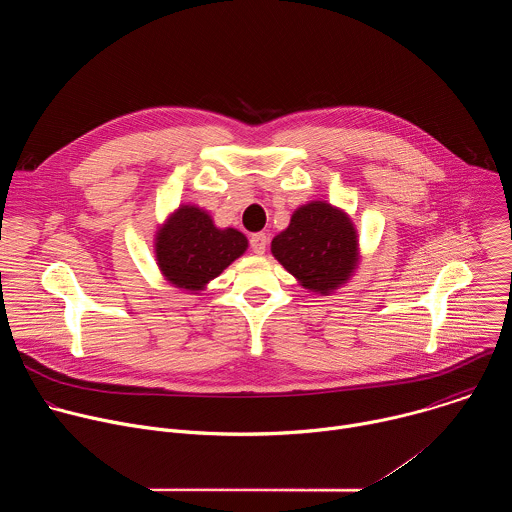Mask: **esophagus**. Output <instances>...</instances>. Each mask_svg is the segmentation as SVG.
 Masks as SVG:
<instances>
[{
    "instance_id": "esophagus-1",
    "label": "esophagus",
    "mask_w": 512,
    "mask_h": 512,
    "mask_svg": "<svg viewBox=\"0 0 512 512\" xmlns=\"http://www.w3.org/2000/svg\"><path fill=\"white\" fill-rule=\"evenodd\" d=\"M249 245H251V251H253L255 255H263L265 249H267V235H265V233H255V235H251Z\"/></svg>"
}]
</instances>
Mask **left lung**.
I'll return each mask as SVG.
<instances>
[{"instance_id":"8db88e82","label":"left lung","mask_w":512,"mask_h":512,"mask_svg":"<svg viewBox=\"0 0 512 512\" xmlns=\"http://www.w3.org/2000/svg\"><path fill=\"white\" fill-rule=\"evenodd\" d=\"M273 257L300 285L328 296L358 265V239L350 216L322 200L291 214L289 227L271 241Z\"/></svg>"}]
</instances>
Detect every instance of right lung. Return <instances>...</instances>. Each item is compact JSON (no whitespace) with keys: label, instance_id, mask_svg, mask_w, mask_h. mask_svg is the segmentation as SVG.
Masks as SVG:
<instances>
[{"label":"right lung","instance_id":"add662e5","mask_svg":"<svg viewBox=\"0 0 512 512\" xmlns=\"http://www.w3.org/2000/svg\"><path fill=\"white\" fill-rule=\"evenodd\" d=\"M247 237L237 229H218L206 210L182 204L156 233V261L176 287L200 291L247 251Z\"/></svg>","mask_w":512,"mask_h":512}]
</instances>
